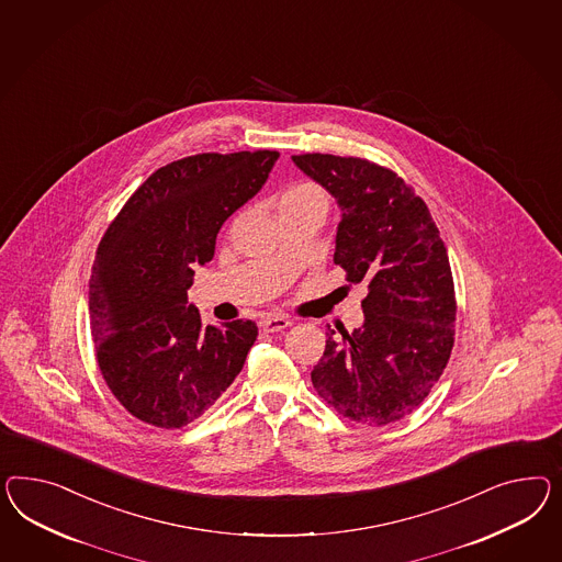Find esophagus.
<instances>
[{"label": "esophagus", "instance_id": "1", "mask_svg": "<svg viewBox=\"0 0 562 562\" xmlns=\"http://www.w3.org/2000/svg\"><path fill=\"white\" fill-rule=\"evenodd\" d=\"M292 325V321L284 315H270L266 319L259 321V327L266 331V334H273V331H282Z\"/></svg>", "mask_w": 562, "mask_h": 562}]
</instances>
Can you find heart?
Segmentation results:
<instances>
[{
  "label": "heart",
  "mask_w": 562,
  "mask_h": 562,
  "mask_svg": "<svg viewBox=\"0 0 562 562\" xmlns=\"http://www.w3.org/2000/svg\"><path fill=\"white\" fill-rule=\"evenodd\" d=\"M278 206H280V214L306 211V209L325 214L329 202H327V194L321 190L317 183L301 182L292 183L280 194Z\"/></svg>",
  "instance_id": "1"
}]
</instances>
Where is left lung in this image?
Wrapping results in <instances>:
<instances>
[{
  "label": "left lung",
  "mask_w": 562,
  "mask_h": 562,
  "mask_svg": "<svg viewBox=\"0 0 562 562\" xmlns=\"http://www.w3.org/2000/svg\"><path fill=\"white\" fill-rule=\"evenodd\" d=\"M341 209L334 261L349 284L368 282L364 325L327 331L313 386L366 425L395 424L424 403L454 346L450 259L424 200L395 171L360 157L292 155Z\"/></svg>",
  "instance_id": "1"
}]
</instances>
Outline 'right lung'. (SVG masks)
I'll list each match as a JSON object with an SVG mask.
<instances>
[{
  "instance_id": "right-lung-1",
  "label": "right lung",
  "mask_w": 562,
  "mask_h": 562,
  "mask_svg": "<svg viewBox=\"0 0 562 562\" xmlns=\"http://www.w3.org/2000/svg\"><path fill=\"white\" fill-rule=\"evenodd\" d=\"M278 151L200 153L159 167L126 200L95 251L90 325L108 389L145 424L178 429L214 405L258 337L254 321L202 327L188 304L194 266L256 196Z\"/></svg>"
}]
</instances>
